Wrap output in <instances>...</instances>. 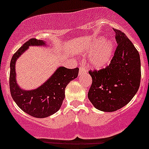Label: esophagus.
<instances>
[{
	"label": "esophagus",
	"instance_id": "esophagus-1",
	"mask_svg": "<svg viewBox=\"0 0 149 149\" xmlns=\"http://www.w3.org/2000/svg\"><path fill=\"white\" fill-rule=\"evenodd\" d=\"M84 72H86V69L85 68V67L84 65H81V68H80V72H79V74L81 75V74L84 73Z\"/></svg>",
	"mask_w": 149,
	"mask_h": 149
}]
</instances>
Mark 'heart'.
<instances>
[{
  "mask_svg": "<svg viewBox=\"0 0 149 149\" xmlns=\"http://www.w3.org/2000/svg\"><path fill=\"white\" fill-rule=\"evenodd\" d=\"M93 53L89 59V65L97 69L107 66L111 61L114 52V43L112 40L104 41V38H98L91 43L88 52Z\"/></svg>",
  "mask_w": 149,
  "mask_h": 149,
  "instance_id": "1",
  "label": "heart"
}]
</instances>
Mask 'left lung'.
<instances>
[{"instance_id": "left-lung-1", "label": "left lung", "mask_w": 149, "mask_h": 149, "mask_svg": "<svg viewBox=\"0 0 149 149\" xmlns=\"http://www.w3.org/2000/svg\"><path fill=\"white\" fill-rule=\"evenodd\" d=\"M117 45L110 64L100 70H89L93 83L88 98L93 106L113 112L130 102L140 84L141 66L139 52L121 30L113 29Z\"/></svg>"}]
</instances>
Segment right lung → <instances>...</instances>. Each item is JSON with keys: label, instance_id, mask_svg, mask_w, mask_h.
I'll use <instances>...</instances> for the list:
<instances>
[{"label": "right lung", "instance_id": "obj_1", "mask_svg": "<svg viewBox=\"0 0 149 149\" xmlns=\"http://www.w3.org/2000/svg\"><path fill=\"white\" fill-rule=\"evenodd\" d=\"M44 41L30 39L13 54L10 62V89L13 99L24 112L36 118H45L55 113L65 98V89L77 77L79 68L60 67L44 84L33 90H22L15 80V65L17 59L30 45H44Z\"/></svg>", "mask_w": 149, "mask_h": 149}]
</instances>
